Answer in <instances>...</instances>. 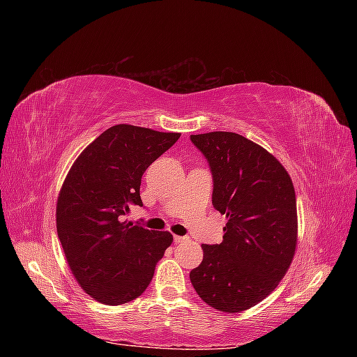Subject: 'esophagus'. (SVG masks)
<instances>
[{
    "mask_svg": "<svg viewBox=\"0 0 357 357\" xmlns=\"http://www.w3.org/2000/svg\"><path fill=\"white\" fill-rule=\"evenodd\" d=\"M185 241H188L187 236H178V234H174V236H173L174 244H183V242H185Z\"/></svg>",
    "mask_w": 357,
    "mask_h": 357,
    "instance_id": "obj_1",
    "label": "esophagus"
}]
</instances>
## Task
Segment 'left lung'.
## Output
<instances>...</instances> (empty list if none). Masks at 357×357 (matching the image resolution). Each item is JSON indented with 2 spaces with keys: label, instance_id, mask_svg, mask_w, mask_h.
Wrapping results in <instances>:
<instances>
[{
  "label": "left lung",
  "instance_id": "8db88e82",
  "mask_svg": "<svg viewBox=\"0 0 357 357\" xmlns=\"http://www.w3.org/2000/svg\"><path fill=\"white\" fill-rule=\"evenodd\" d=\"M213 176V207L227 218L221 244H202L190 271L199 298L219 312L239 313L275 290L298 242L296 195L278 159L233 132L192 135Z\"/></svg>",
  "mask_w": 357,
  "mask_h": 357
}]
</instances>
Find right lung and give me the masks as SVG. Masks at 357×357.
<instances>
[{"label": "right lung", "mask_w": 357, "mask_h": 357, "mask_svg": "<svg viewBox=\"0 0 357 357\" xmlns=\"http://www.w3.org/2000/svg\"><path fill=\"white\" fill-rule=\"evenodd\" d=\"M181 133L118 124L102 132L73 162L56 204V231L67 264L87 294L104 305L138 298L170 247L169 231L121 222L142 207L141 178Z\"/></svg>", "instance_id": "right-lung-1"}]
</instances>
